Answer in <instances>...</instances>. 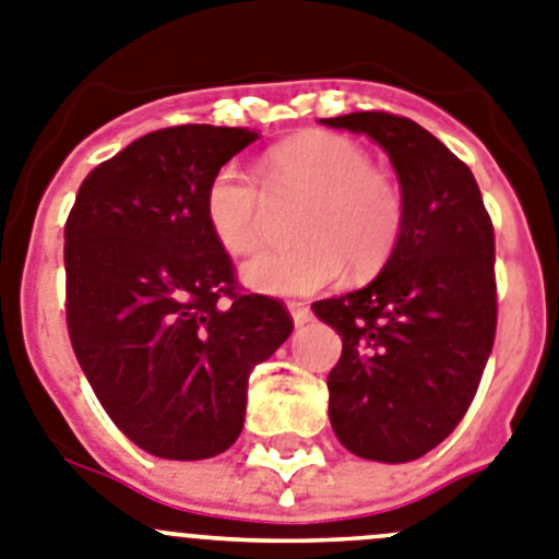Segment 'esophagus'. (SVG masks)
Wrapping results in <instances>:
<instances>
[{"instance_id": "1", "label": "esophagus", "mask_w": 559, "mask_h": 559, "mask_svg": "<svg viewBox=\"0 0 559 559\" xmlns=\"http://www.w3.org/2000/svg\"><path fill=\"white\" fill-rule=\"evenodd\" d=\"M289 314H292V323L298 325H306L311 320V309L306 304H295V300H292L289 304Z\"/></svg>"}]
</instances>
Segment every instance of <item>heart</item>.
<instances>
[{"label": "heart", "instance_id": "obj_1", "mask_svg": "<svg viewBox=\"0 0 559 559\" xmlns=\"http://www.w3.org/2000/svg\"><path fill=\"white\" fill-rule=\"evenodd\" d=\"M261 175L273 198L306 194L295 223L300 242L261 250L239 270L261 295H311L350 267L373 273L392 255L404 228V198L390 175L370 167L365 150L345 135L309 130L270 150ZM267 198L250 175L225 164L205 186L211 234L228 253L259 245Z\"/></svg>", "mask_w": 559, "mask_h": 559}]
</instances>
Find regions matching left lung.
<instances>
[{
  "label": "left lung",
  "mask_w": 559,
  "mask_h": 559,
  "mask_svg": "<svg viewBox=\"0 0 559 559\" xmlns=\"http://www.w3.org/2000/svg\"><path fill=\"white\" fill-rule=\"evenodd\" d=\"M373 139L399 175L401 239L361 289L311 304L342 336L329 373L336 440L361 460L412 462L437 449L476 395L496 336V242L474 173L404 117L320 119Z\"/></svg>",
  "instance_id": "obj_1"
}]
</instances>
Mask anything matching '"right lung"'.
<instances>
[{
    "label": "right lung",
    "mask_w": 559,
    "mask_h": 559,
    "mask_svg": "<svg viewBox=\"0 0 559 559\" xmlns=\"http://www.w3.org/2000/svg\"><path fill=\"white\" fill-rule=\"evenodd\" d=\"M259 133L155 130L99 164L67 223L72 348L103 409L160 460H209L242 435L248 379L292 334L284 306L239 295L205 223L211 175Z\"/></svg>",
    "instance_id": "add662e5"
}]
</instances>
